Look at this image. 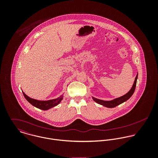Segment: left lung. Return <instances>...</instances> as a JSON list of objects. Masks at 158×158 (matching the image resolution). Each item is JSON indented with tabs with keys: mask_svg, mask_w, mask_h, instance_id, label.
Listing matches in <instances>:
<instances>
[{
	"mask_svg": "<svg viewBox=\"0 0 158 158\" xmlns=\"http://www.w3.org/2000/svg\"><path fill=\"white\" fill-rule=\"evenodd\" d=\"M137 77H138V73L137 74V75L135 77V80L134 84H133L131 89L125 95H123L120 97L117 98L115 99H114V100H111V101H104V100H100V99L95 98L94 97H92L93 100L95 102H97V103H98L100 105H103L105 107H107V108H114V107L117 106V105H118L123 103L124 102L127 101V100H128L133 95V93L135 90Z\"/></svg>",
	"mask_w": 158,
	"mask_h": 158,
	"instance_id": "left-lung-1",
	"label": "left lung"
}]
</instances>
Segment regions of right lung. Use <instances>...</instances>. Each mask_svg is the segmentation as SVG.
Returning <instances> with one entry per match:
<instances>
[{"label": "right lung", "instance_id": "obj_1", "mask_svg": "<svg viewBox=\"0 0 158 158\" xmlns=\"http://www.w3.org/2000/svg\"><path fill=\"white\" fill-rule=\"evenodd\" d=\"M23 94L25 98V99L33 106H35L37 108H39L42 110H47L50 108H52L56 105H58L60 102L63 100V95H61L60 97L53 99V100H50L47 101H40L35 99H33L29 97H28L23 92Z\"/></svg>", "mask_w": 158, "mask_h": 158}]
</instances>
